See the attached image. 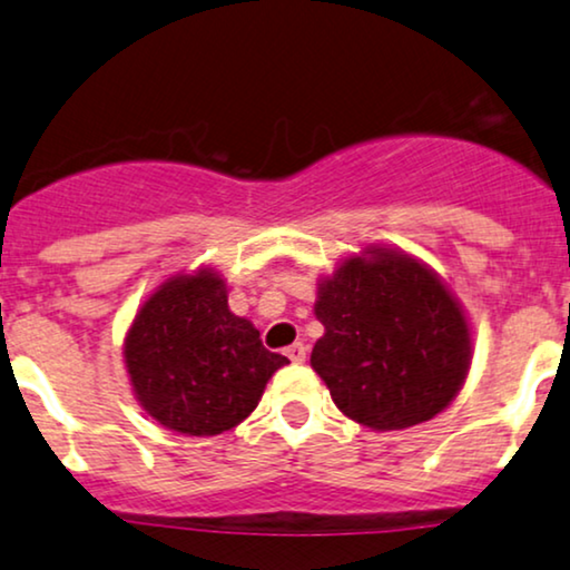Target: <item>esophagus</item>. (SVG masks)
I'll list each match as a JSON object with an SVG mask.
<instances>
[{
	"label": "esophagus",
	"instance_id": "34e87169",
	"mask_svg": "<svg viewBox=\"0 0 570 570\" xmlns=\"http://www.w3.org/2000/svg\"><path fill=\"white\" fill-rule=\"evenodd\" d=\"M285 356L293 361V364H303L306 361V348H303L301 343H293L291 348H285Z\"/></svg>",
	"mask_w": 570,
	"mask_h": 570
}]
</instances>
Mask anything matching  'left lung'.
<instances>
[{"label":"left lung","mask_w":570,"mask_h":570,"mask_svg":"<svg viewBox=\"0 0 570 570\" xmlns=\"http://www.w3.org/2000/svg\"><path fill=\"white\" fill-rule=\"evenodd\" d=\"M324 335L312 368L345 416L374 432L409 430L448 409L474 358L461 301L430 264L366 246L316 279Z\"/></svg>","instance_id":"obj_1"}]
</instances>
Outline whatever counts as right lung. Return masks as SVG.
<instances>
[{"label": "right lung", "instance_id": "obj_1", "mask_svg": "<svg viewBox=\"0 0 570 570\" xmlns=\"http://www.w3.org/2000/svg\"><path fill=\"white\" fill-rule=\"evenodd\" d=\"M122 361L140 409L165 430L214 438L250 416L272 374L291 364L227 306L214 267L175 272L138 306Z\"/></svg>", "mask_w": 570, "mask_h": 570}]
</instances>
